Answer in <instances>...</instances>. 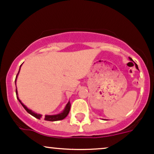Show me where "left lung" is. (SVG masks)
<instances>
[{
  "instance_id": "obj_1",
  "label": "left lung",
  "mask_w": 154,
  "mask_h": 154,
  "mask_svg": "<svg viewBox=\"0 0 154 154\" xmlns=\"http://www.w3.org/2000/svg\"><path fill=\"white\" fill-rule=\"evenodd\" d=\"M129 59H130V60H132L131 58H129ZM135 66H136V69H138V66H137V64H136V63H135ZM103 120H104V119H103Z\"/></svg>"
}]
</instances>
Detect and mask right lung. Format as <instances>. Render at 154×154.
<instances>
[{"mask_svg": "<svg viewBox=\"0 0 154 154\" xmlns=\"http://www.w3.org/2000/svg\"><path fill=\"white\" fill-rule=\"evenodd\" d=\"M22 66V65H21ZM21 66H20V68H19V71L18 74H17L16 75V80H15V83H16V80H17V77H18V73L19 72H20V67H21ZM16 96H17V99L19 100V102H20V104L23 106V107L24 108L25 110H26V111L28 112V113H30L31 116H33L35 118H36L38 119H41V117H42V115L40 114V113H35V112L32 111V110L28 109L27 106H26L24 105L23 103H22L21 100L19 99L18 98V91H17V88L16 89ZM70 109H71V103H70V101H68L67 104H66L65 108H64V109L63 110L62 112H60V113H58V114H54V115H45V118L44 119L45 121H60V120H63V119H64L67 116L68 113H69V111H70Z\"/></svg>", "mask_w": 154, "mask_h": 154, "instance_id": "obj_1", "label": "right lung"}]
</instances>
